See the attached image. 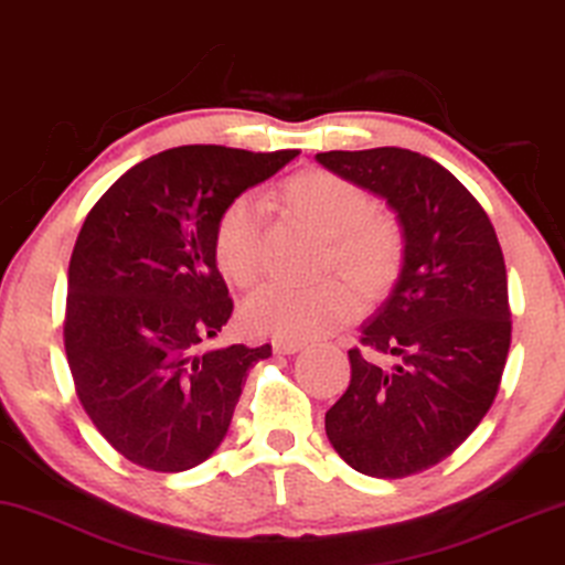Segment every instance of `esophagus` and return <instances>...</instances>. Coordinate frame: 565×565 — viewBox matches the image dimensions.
<instances>
[{"instance_id": "esophagus-1", "label": "esophagus", "mask_w": 565, "mask_h": 565, "mask_svg": "<svg viewBox=\"0 0 565 565\" xmlns=\"http://www.w3.org/2000/svg\"><path fill=\"white\" fill-rule=\"evenodd\" d=\"M300 349H302V341H285V339L273 341L275 354H296V351H300Z\"/></svg>"}]
</instances>
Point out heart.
Segmentation results:
<instances>
[{"instance_id":"1","label":"heart","mask_w":565,"mask_h":565,"mask_svg":"<svg viewBox=\"0 0 565 565\" xmlns=\"http://www.w3.org/2000/svg\"><path fill=\"white\" fill-rule=\"evenodd\" d=\"M292 216L326 239L323 273L337 269L366 298L395 282L403 265V232L390 216L372 214V195L333 170L308 168L280 185ZM214 259L236 288H252L265 267L263 209L247 195L226 203L214 228ZM359 310L356 292L339 280L310 288L267 285L244 306V326L257 337L310 341L347 326Z\"/></svg>"}]
</instances>
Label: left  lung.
<instances>
[{"mask_svg":"<svg viewBox=\"0 0 565 565\" xmlns=\"http://www.w3.org/2000/svg\"><path fill=\"white\" fill-rule=\"evenodd\" d=\"M316 160L387 201L403 226L397 285L349 351L351 382L326 436L351 469L403 479L451 456L492 407L512 341L494 226L459 178L403 147L318 152ZM372 353H390L382 371Z\"/></svg>","mask_w":565,"mask_h":565,"instance_id":"obj_1","label":"left lung"}]
</instances>
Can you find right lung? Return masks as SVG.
<instances>
[{
    "mask_svg": "<svg viewBox=\"0 0 565 565\" xmlns=\"http://www.w3.org/2000/svg\"><path fill=\"white\" fill-rule=\"evenodd\" d=\"M298 150L183 145L137 162L81 226L63 341L76 395L114 451L175 473L222 444L249 366L273 347L201 351L232 318L214 259L226 203Z\"/></svg>",
    "mask_w": 565,
    "mask_h": 565,
    "instance_id": "right-lung-1",
    "label": "right lung"
}]
</instances>
